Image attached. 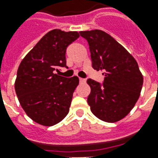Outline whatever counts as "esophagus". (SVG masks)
<instances>
[{
	"instance_id": "esophagus-1",
	"label": "esophagus",
	"mask_w": 158,
	"mask_h": 158,
	"mask_svg": "<svg viewBox=\"0 0 158 158\" xmlns=\"http://www.w3.org/2000/svg\"><path fill=\"white\" fill-rule=\"evenodd\" d=\"M79 82H80V83H85V79H82V78H79Z\"/></svg>"
}]
</instances>
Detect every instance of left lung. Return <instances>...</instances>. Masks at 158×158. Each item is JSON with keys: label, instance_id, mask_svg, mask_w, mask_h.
<instances>
[{"label": "left lung", "instance_id": "left-lung-1", "mask_svg": "<svg viewBox=\"0 0 158 158\" xmlns=\"http://www.w3.org/2000/svg\"><path fill=\"white\" fill-rule=\"evenodd\" d=\"M89 44L92 68L103 71L102 84L87 79L88 104L92 113L108 123L118 122L132 110L142 89L143 76L132 55L102 30L80 31Z\"/></svg>", "mask_w": 158, "mask_h": 158}]
</instances>
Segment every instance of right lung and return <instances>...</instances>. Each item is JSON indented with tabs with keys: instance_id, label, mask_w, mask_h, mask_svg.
Instances as JSON below:
<instances>
[{
	"instance_id": "add662e5",
	"label": "right lung",
	"mask_w": 158,
	"mask_h": 158,
	"mask_svg": "<svg viewBox=\"0 0 158 158\" xmlns=\"http://www.w3.org/2000/svg\"><path fill=\"white\" fill-rule=\"evenodd\" d=\"M79 37L77 31L51 30L19 65L16 94L26 114L41 125H55L69 113L79 78H65L54 72L58 67H67V47Z\"/></svg>"
}]
</instances>
